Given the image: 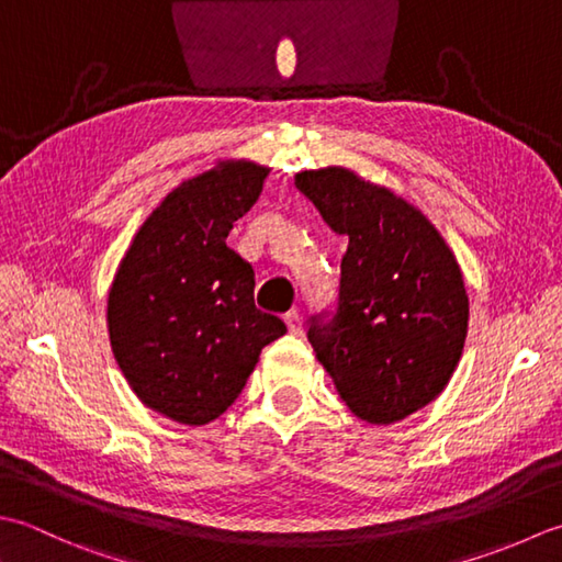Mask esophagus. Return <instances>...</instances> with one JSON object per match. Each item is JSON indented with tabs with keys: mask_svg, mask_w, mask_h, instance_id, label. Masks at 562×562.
I'll return each mask as SVG.
<instances>
[{
	"mask_svg": "<svg viewBox=\"0 0 562 562\" xmlns=\"http://www.w3.org/2000/svg\"><path fill=\"white\" fill-rule=\"evenodd\" d=\"M285 325H289V331L291 335H301L303 331V315L297 313V311H291V313H285Z\"/></svg>",
	"mask_w": 562,
	"mask_h": 562,
	"instance_id": "obj_1",
	"label": "esophagus"
}]
</instances>
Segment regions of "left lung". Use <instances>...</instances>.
Wrapping results in <instances>:
<instances>
[{
  "label": "left lung",
  "instance_id": "left-lung-1",
  "mask_svg": "<svg viewBox=\"0 0 562 562\" xmlns=\"http://www.w3.org/2000/svg\"><path fill=\"white\" fill-rule=\"evenodd\" d=\"M337 235L349 237L331 313L307 339L359 419L393 425L437 397L461 359L468 295L453 251L427 215L345 167L295 175Z\"/></svg>",
  "mask_w": 562,
  "mask_h": 562
}]
</instances>
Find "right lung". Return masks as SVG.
I'll list each match as a JSON object with an SVG mask.
<instances>
[{"mask_svg": "<svg viewBox=\"0 0 562 562\" xmlns=\"http://www.w3.org/2000/svg\"><path fill=\"white\" fill-rule=\"evenodd\" d=\"M267 175L231 159L169 191L111 283L113 357L143 405L179 425L221 417L261 349L285 335L277 315L255 305V269L225 243Z\"/></svg>", "mask_w": 562, "mask_h": 562, "instance_id": "obj_1", "label": "right lung"}]
</instances>
